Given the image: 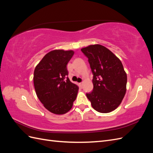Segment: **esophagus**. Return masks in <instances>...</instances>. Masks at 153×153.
Listing matches in <instances>:
<instances>
[{"label":"esophagus","instance_id":"1","mask_svg":"<svg viewBox=\"0 0 153 153\" xmlns=\"http://www.w3.org/2000/svg\"><path fill=\"white\" fill-rule=\"evenodd\" d=\"M80 85H81V86L83 85V82H81V83H80Z\"/></svg>","mask_w":153,"mask_h":153}]
</instances>
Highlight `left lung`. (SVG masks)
Listing matches in <instances>:
<instances>
[{"label": "left lung", "instance_id": "obj_1", "mask_svg": "<svg viewBox=\"0 0 153 153\" xmlns=\"http://www.w3.org/2000/svg\"><path fill=\"white\" fill-rule=\"evenodd\" d=\"M88 58L93 74V91L87 93L94 110L109 113L122 102L126 91L127 75L120 59L101 45H92L81 49Z\"/></svg>", "mask_w": 153, "mask_h": 153}]
</instances>
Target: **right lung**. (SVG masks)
<instances>
[{"label":"right lung","instance_id":"obj_1","mask_svg":"<svg viewBox=\"0 0 153 153\" xmlns=\"http://www.w3.org/2000/svg\"><path fill=\"white\" fill-rule=\"evenodd\" d=\"M73 54V50H52L45 55L34 69L37 96L45 107L55 114L67 113L76 98L78 87L67 76L66 66Z\"/></svg>","mask_w":153,"mask_h":153}]
</instances>
